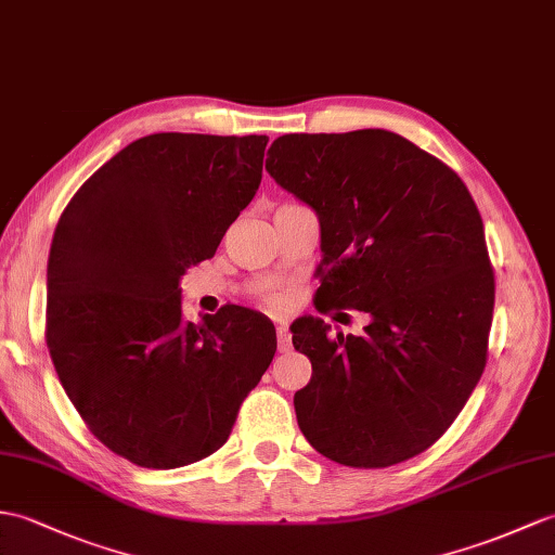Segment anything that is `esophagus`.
Wrapping results in <instances>:
<instances>
[{
    "instance_id": "esophagus-1",
    "label": "esophagus",
    "mask_w": 555,
    "mask_h": 555,
    "mask_svg": "<svg viewBox=\"0 0 555 555\" xmlns=\"http://www.w3.org/2000/svg\"><path fill=\"white\" fill-rule=\"evenodd\" d=\"M276 345H279V352H291L293 343H291V333L286 326L276 328Z\"/></svg>"
}]
</instances>
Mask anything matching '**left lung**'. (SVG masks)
<instances>
[{"instance_id": "8db88e82", "label": "left lung", "mask_w": 555, "mask_h": 555, "mask_svg": "<svg viewBox=\"0 0 555 555\" xmlns=\"http://www.w3.org/2000/svg\"><path fill=\"white\" fill-rule=\"evenodd\" d=\"M267 172L319 217V312L371 319L362 336H328L319 317L291 326L295 350L312 362L293 397L305 440L352 468L425 452L487 362L494 274L466 184L388 130L283 134L267 151Z\"/></svg>"}]
</instances>
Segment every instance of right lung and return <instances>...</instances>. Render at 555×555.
I'll list each match as a JSON object with an SVG mask.
<instances>
[{
  "label": "right lung",
  "mask_w": 555,
  "mask_h": 555,
  "mask_svg": "<svg viewBox=\"0 0 555 555\" xmlns=\"http://www.w3.org/2000/svg\"><path fill=\"white\" fill-rule=\"evenodd\" d=\"M269 137L132 141L63 210L47 264V345L77 414L141 468H179L229 440L276 352L246 307L182 314V276L215 255L262 182Z\"/></svg>",
  "instance_id": "1"
}]
</instances>
